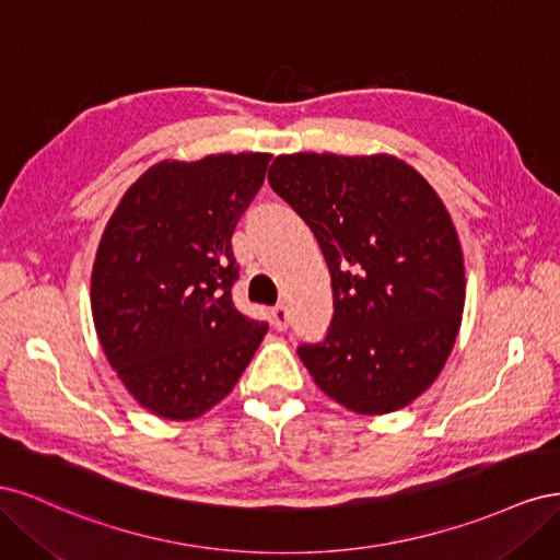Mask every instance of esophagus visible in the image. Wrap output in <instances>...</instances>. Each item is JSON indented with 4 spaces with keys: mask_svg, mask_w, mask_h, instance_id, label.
<instances>
[{
    "mask_svg": "<svg viewBox=\"0 0 560 560\" xmlns=\"http://www.w3.org/2000/svg\"><path fill=\"white\" fill-rule=\"evenodd\" d=\"M270 322H273V327L278 331H284L287 327H290V313H287L284 306H276L273 311H270Z\"/></svg>",
    "mask_w": 560,
    "mask_h": 560,
    "instance_id": "34e87169",
    "label": "esophagus"
}]
</instances>
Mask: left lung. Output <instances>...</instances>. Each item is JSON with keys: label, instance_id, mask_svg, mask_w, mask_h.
<instances>
[{"label": "left lung", "instance_id": "obj_1", "mask_svg": "<svg viewBox=\"0 0 560 560\" xmlns=\"http://www.w3.org/2000/svg\"><path fill=\"white\" fill-rule=\"evenodd\" d=\"M268 182L331 273V327L299 346L301 362L354 413L404 409L444 369L463 322V247L442 198L389 154H282Z\"/></svg>", "mask_w": 560, "mask_h": 560}]
</instances>
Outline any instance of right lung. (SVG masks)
<instances>
[{
	"instance_id": "1",
	"label": "right lung",
	"mask_w": 560,
	"mask_h": 560,
	"mask_svg": "<svg viewBox=\"0 0 560 560\" xmlns=\"http://www.w3.org/2000/svg\"><path fill=\"white\" fill-rule=\"evenodd\" d=\"M268 161L254 151L151 165L100 238L91 276L100 346L132 399L159 418L210 411L268 331L231 301V235Z\"/></svg>"
}]
</instances>
